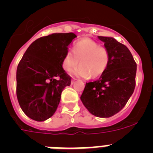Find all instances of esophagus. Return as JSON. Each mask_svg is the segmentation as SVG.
I'll use <instances>...</instances> for the list:
<instances>
[{"mask_svg": "<svg viewBox=\"0 0 153 153\" xmlns=\"http://www.w3.org/2000/svg\"><path fill=\"white\" fill-rule=\"evenodd\" d=\"M76 80V79H75V78H73L72 81H71V83H72V84H73V83H75Z\"/></svg>", "mask_w": 153, "mask_h": 153, "instance_id": "1", "label": "esophagus"}]
</instances>
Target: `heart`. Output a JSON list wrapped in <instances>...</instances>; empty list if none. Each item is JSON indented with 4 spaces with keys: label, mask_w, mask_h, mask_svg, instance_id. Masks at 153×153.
Listing matches in <instances>:
<instances>
[{
    "label": "heart",
    "mask_w": 153,
    "mask_h": 153,
    "mask_svg": "<svg viewBox=\"0 0 153 153\" xmlns=\"http://www.w3.org/2000/svg\"><path fill=\"white\" fill-rule=\"evenodd\" d=\"M109 60L108 50L100 46L97 42L89 38L79 40L74 45L73 51H68L63 56L62 65L66 71L81 65L74 71L76 75L82 77L96 78L106 70Z\"/></svg>",
    "instance_id": "b5f03b06"
}]
</instances>
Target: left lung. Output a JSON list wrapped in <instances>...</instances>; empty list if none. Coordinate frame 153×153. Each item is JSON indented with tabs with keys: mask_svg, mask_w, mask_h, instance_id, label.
I'll return each instance as SVG.
<instances>
[{
	"mask_svg": "<svg viewBox=\"0 0 153 153\" xmlns=\"http://www.w3.org/2000/svg\"><path fill=\"white\" fill-rule=\"evenodd\" d=\"M98 37L108 50L109 63L100 79L86 83L80 99L90 113L108 118L119 113L133 93L136 63L124 44L113 37Z\"/></svg>",
	"mask_w": 153,
	"mask_h": 153,
	"instance_id": "1",
	"label": "left lung"
}]
</instances>
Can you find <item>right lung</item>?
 I'll return each instance as SVG.
<instances>
[{"mask_svg": "<svg viewBox=\"0 0 153 153\" xmlns=\"http://www.w3.org/2000/svg\"><path fill=\"white\" fill-rule=\"evenodd\" d=\"M76 36L53 33L40 37L28 47L17 69V97L24 113L44 121L56 112L63 89L71 77L63 69V56Z\"/></svg>", "mask_w": 153, "mask_h": 153, "instance_id": "add662e5", "label": "right lung"}]
</instances>
